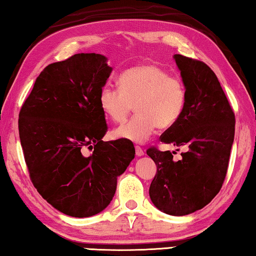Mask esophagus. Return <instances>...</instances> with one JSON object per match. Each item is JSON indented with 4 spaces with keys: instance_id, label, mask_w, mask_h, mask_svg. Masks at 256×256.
<instances>
[{
    "instance_id": "obj_1",
    "label": "esophagus",
    "mask_w": 256,
    "mask_h": 256,
    "mask_svg": "<svg viewBox=\"0 0 256 256\" xmlns=\"http://www.w3.org/2000/svg\"><path fill=\"white\" fill-rule=\"evenodd\" d=\"M135 152H136V156H138V157H140V156L144 154V151L142 148L140 146H135Z\"/></svg>"
}]
</instances>
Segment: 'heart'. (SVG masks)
I'll return each mask as SVG.
<instances>
[{"label":"heart","mask_w":256,"mask_h":256,"mask_svg":"<svg viewBox=\"0 0 256 256\" xmlns=\"http://www.w3.org/2000/svg\"><path fill=\"white\" fill-rule=\"evenodd\" d=\"M119 86L104 85L98 98L104 116L114 124L124 122L135 105L136 116L113 132L116 138L146 142L157 127H173L186 108L187 92L182 80L156 64L124 70L119 77Z\"/></svg>","instance_id":"obj_1"}]
</instances>
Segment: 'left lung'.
I'll return each mask as SVG.
<instances>
[{
	"instance_id": "left-lung-1",
	"label": "left lung",
	"mask_w": 256,
	"mask_h": 256,
	"mask_svg": "<svg viewBox=\"0 0 256 256\" xmlns=\"http://www.w3.org/2000/svg\"><path fill=\"white\" fill-rule=\"evenodd\" d=\"M174 60L186 88V108L160 140L184 146L186 151L176 162L173 159L176 151H160L156 146L146 150L157 166L149 194L159 210L184 216L206 206L223 186L236 116L209 66L180 54L174 55Z\"/></svg>"
}]
</instances>
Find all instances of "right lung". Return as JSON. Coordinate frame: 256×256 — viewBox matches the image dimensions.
<instances>
[{
  "instance_id": "add662e5",
  "label": "right lung",
  "mask_w": 256,
  "mask_h": 256,
  "mask_svg": "<svg viewBox=\"0 0 256 256\" xmlns=\"http://www.w3.org/2000/svg\"><path fill=\"white\" fill-rule=\"evenodd\" d=\"M100 54L48 64L20 112L18 129L33 186L64 214L90 217L106 208L118 176L135 157L127 140L104 142L99 92L112 68ZM94 150L90 156L86 149Z\"/></svg>"
}]
</instances>
